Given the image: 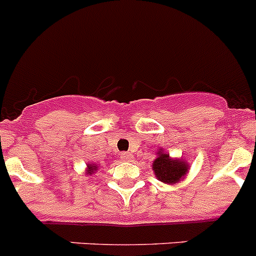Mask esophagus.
Masks as SVG:
<instances>
[{
	"mask_svg": "<svg viewBox=\"0 0 256 256\" xmlns=\"http://www.w3.org/2000/svg\"><path fill=\"white\" fill-rule=\"evenodd\" d=\"M120 158L123 161H130L133 158V154H130V152H123V154H120Z\"/></svg>",
	"mask_w": 256,
	"mask_h": 256,
	"instance_id": "34e87169",
	"label": "esophagus"
}]
</instances>
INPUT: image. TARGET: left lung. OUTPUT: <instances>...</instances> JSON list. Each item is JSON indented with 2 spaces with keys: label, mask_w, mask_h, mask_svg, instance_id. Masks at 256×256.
<instances>
[{
  "label": "left lung",
  "mask_w": 256,
  "mask_h": 256,
  "mask_svg": "<svg viewBox=\"0 0 256 256\" xmlns=\"http://www.w3.org/2000/svg\"><path fill=\"white\" fill-rule=\"evenodd\" d=\"M152 170L160 182L165 184H176L185 178L189 165L182 158H171L170 154L160 150L157 152V158L152 164Z\"/></svg>",
  "instance_id": "left-lung-1"
}]
</instances>
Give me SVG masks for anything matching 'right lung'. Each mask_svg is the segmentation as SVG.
I'll use <instances>...</instances> for the list:
<instances>
[{"label":"right lung","mask_w":256,"mask_h":256,"mask_svg":"<svg viewBox=\"0 0 256 256\" xmlns=\"http://www.w3.org/2000/svg\"><path fill=\"white\" fill-rule=\"evenodd\" d=\"M98 170V165H95V164H88V174H94V171Z\"/></svg>","instance_id":"right-lung-1"}]
</instances>
